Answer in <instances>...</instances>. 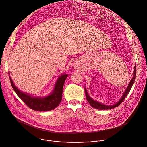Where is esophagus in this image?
Masks as SVG:
<instances>
[{
  "mask_svg": "<svg viewBox=\"0 0 147 147\" xmlns=\"http://www.w3.org/2000/svg\"><path fill=\"white\" fill-rule=\"evenodd\" d=\"M76 67H77V66H76Z\"/></svg>",
  "mask_w": 147,
  "mask_h": 147,
  "instance_id": "obj_1",
  "label": "esophagus"
}]
</instances>
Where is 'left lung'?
<instances>
[{
    "label": "left lung",
    "mask_w": 147,
    "mask_h": 147,
    "mask_svg": "<svg viewBox=\"0 0 147 147\" xmlns=\"http://www.w3.org/2000/svg\"><path fill=\"white\" fill-rule=\"evenodd\" d=\"M136 65L135 66L134 68V71H133V77L131 79L128 86L127 87L126 90L125 91L124 93L123 94L122 96H121V98H120V99L118 100V101H117L115 104L112 105H105V104H103L98 101H97L94 99H92L91 98L89 95L88 94V92L87 91V90L86 88V87H84V91H85V94H86V97L87 98V100L88 101V103L90 104V105L97 109H100V110H105V109H110L112 108H114L117 107H118L119 104H121L122 103V102L124 100V99L126 98V97L127 96V95L129 94V92L130 91L131 89L132 88V86L133 85V83H134L135 81V76H136Z\"/></svg>",
    "instance_id": "1"
}]
</instances>
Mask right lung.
Returning <instances> with one entry per match:
<instances>
[{"instance_id":"add662e5","label":"right lung","mask_w":147,"mask_h":147,"mask_svg":"<svg viewBox=\"0 0 147 147\" xmlns=\"http://www.w3.org/2000/svg\"><path fill=\"white\" fill-rule=\"evenodd\" d=\"M67 77V74L60 75L55 83L54 88L52 92L49 95L44 97H35L32 95L20 91L16 87L10 76L9 80L11 86L17 96L28 107L34 111L42 112L52 110L60 104L62 100L64 84Z\"/></svg>"}]
</instances>
